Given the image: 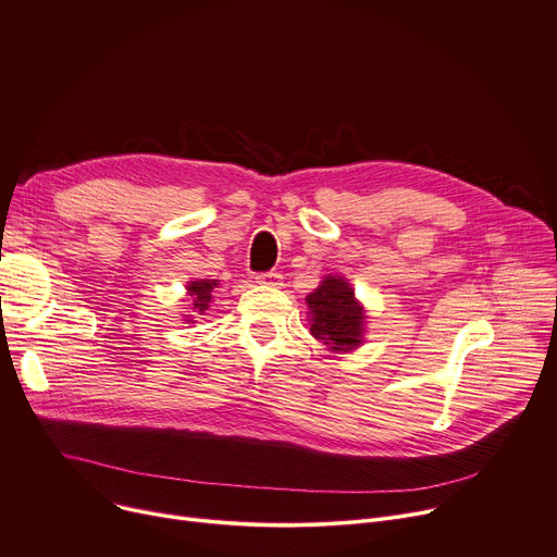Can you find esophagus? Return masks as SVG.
<instances>
[{"label":"esophagus","mask_w":557,"mask_h":557,"mask_svg":"<svg viewBox=\"0 0 557 557\" xmlns=\"http://www.w3.org/2000/svg\"><path fill=\"white\" fill-rule=\"evenodd\" d=\"M281 281H283V276L278 272H265V274L256 276V283L265 285V287H278V285H283Z\"/></svg>","instance_id":"obj_1"}]
</instances>
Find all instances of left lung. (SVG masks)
<instances>
[{"label":"left lung","instance_id":"obj_1","mask_svg":"<svg viewBox=\"0 0 557 557\" xmlns=\"http://www.w3.org/2000/svg\"><path fill=\"white\" fill-rule=\"evenodd\" d=\"M310 333L333 352L355 350L364 342L367 312L355 299V289L342 276H325L306 297Z\"/></svg>","mask_w":557,"mask_h":557}]
</instances>
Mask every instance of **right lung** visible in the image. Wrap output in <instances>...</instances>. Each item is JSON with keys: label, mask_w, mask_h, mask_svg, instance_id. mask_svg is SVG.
<instances>
[{"label": "right lung", "mask_w": 557, "mask_h": 557, "mask_svg": "<svg viewBox=\"0 0 557 557\" xmlns=\"http://www.w3.org/2000/svg\"><path fill=\"white\" fill-rule=\"evenodd\" d=\"M213 287H218V281H211V278H200V281H190L186 285L188 289V297H190V312L195 314H205L213 301ZM186 319H190L188 314H184Z\"/></svg>", "instance_id": "obj_1"}]
</instances>
